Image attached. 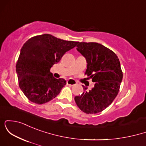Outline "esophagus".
I'll use <instances>...</instances> for the list:
<instances>
[{
	"mask_svg": "<svg viewBox=\"0 0 146 146\" xmlns=\"http://www.w3.org/2000/svg\"><path fill=\"white\" fill-rule=\"evenodd\" d=\"M66 84L68 85H71V86H73V85L76 84V82L74 80H72V79H69L66 81Z\"/></svg>",
	"mask_w": 146,
	"mask_h": 146,
	"instance_id": "34e87169",
	"label": "esophagus"
}]
</instances>
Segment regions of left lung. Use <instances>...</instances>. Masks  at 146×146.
Returning <instances> with one entry per match:
<instances>
[{"instance_id": "left-lung-1", "label": "left lung", "mask_w": 146, "mask_h": 146, "mask_svg": "<svg viewBox=\"0 0 146 146\" xmlns=\"http://www.w3.org/2000/svg\"><path fill=\"white\" fill-rule=\"evenodd\" d=\"M77 47L86 60L85 74L95 85L89 90L82 86L84 90L75 97V103L86 114L100 113L110 105L119 93L123 78L120 62L113 51L99 43L78 42Z\"/></svg>"}]
</instances>
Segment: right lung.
Segmentation results:
<instances>
[{
	"mask_svg": "<svg viewBox=\"0 0 146 146\" xmlns=\"http://www.w3.org/2000/svg\"><path fill=\"white\" fill-rule=\"evenodd\" d=\"M78 43L43 34L30 38L23 44L16 70L20 88L30 101L42 104L59 94L66 80L55 78L50 68Z\"/></svg>",
	"mask_w": 146,
	"mask_h": 146,
	"instance_id": "1",
	"label": "right lung"
}]
</instances>
